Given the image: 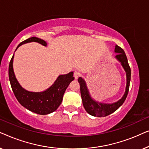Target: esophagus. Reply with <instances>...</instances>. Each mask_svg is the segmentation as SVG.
Masks as SVG:
<instances>
[{
    "mask_svg": "<svg viewBox=\"0 0 149 149\" xmlns=\"http://www.w3.org/2000/svg\"><path fill=\"white\" fill-rule=\"evenodd\" d=\"M80 76V73H79V72H78V71H74V77L75 79H78L79 77Z\"/></svg>",
    "mask_w": 149,
    "mask_h": 149,
    "instance_id": "34e87169",
    "label": "esophagus"
}]
</instances>
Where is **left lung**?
<instances>
[{
    "label": "left lung",
    "instance_id": "8db88e82",
    "mask_svg": "<svg viewBox=\"0 0 149 149\" xmlns=\"http://www.w3.org/2000/svg\"><path fill=\"white\" fill-rule=\"evenodd\" d=\"M115 52L116 53H118L116 55V58L121 63L122 66H123L124 69H125L126 74H127V86H126L125 92L121 100H119L117 102L111 104H106L95 102L89 96V92L87 91L86 85H85L84 80L81 77H79L78 79L79 84H80L81 95V97H82L83 107H84L85 111L89 115L94 116V117H106V116H108L111 115V113H114V112L117 111L123 104L128 94V91H129L130 88V79H131V69H130L129 64H128L127 56H126L123 49L116 45Z\"/></svg>",
    "mask_w": 149,
    "mask_h": 149
}]
</instances>
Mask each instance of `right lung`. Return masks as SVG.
Here are the masks:
<instances>
[{
    "label": "right lung",
    "mask_w": 149,
    "mask_h": 149,
    "mask_svg": "<svg viewBox=\"0 0 149 149\" xmlns=\"http://www.w3.org/2000/svg\"><path fill=\"white\" fill-rule=\"evenodd\" d=\"M30 42H37L44 46L47 45L45 40L36 37H31L19 43L16 49L22 44ZM13 56L9 66V81L14 95L20 104L38 115H47L57 110L62 103L66 88L71 81L74 80L73 72L59 76L54 84L43 92H30L22 88L17 82L13 72Z\"/></svg>",
    "instance_id": "add662e5"
}]
</instances>
